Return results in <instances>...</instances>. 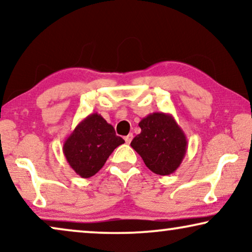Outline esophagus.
Here are the masks:
<instances>
[{
  "instance_id": "esophagus-1",
  "label": "esophagus",
  "mask_w": 252,
  "mask_h": 252,
  "mask_svg": "<svg viewBox=\"0 0 252 252\" xmlns=\"http://www.w3.org/2000/svg\"><path fill=\"white\" fill-rule=\"evenodd\" d=\"M132 139H133V134L132 133L128 134V135H127V136H125L126 143H130V141H132Z\"/></svg>"
}]
</instances>
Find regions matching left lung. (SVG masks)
Wrapping results in <instances>:
<instances>
[{"label":"left lung","mask_w":252,"mask_h":252,"mask_svg":"<svg viewBox=\"0 0 252 252\" xmlns=\"http://www.w3.org/2000/svg\"><path fill=\"white\" fill-rule=\"evenodd\" d=\"M141 133L130 146L154 173L168 175L178 170L187 151V137L170 113L154 112L139 123Z\"/></svg>","instance_id":"1"}]
</instances>
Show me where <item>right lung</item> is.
<instances>
[{
    "mask_svg": "<svg viewBox=\"0 0 252 252\" xmlns=\"http://www.w3.org/2000/svg\"><path fill=\"white\" fill-rule=\"evenodd\" d=\"M125 143L112 125L98 113H92L75 126L63 146L67 163L81 178L95 175L112 151Z\"/></svg>",
    "mask_w": 252,
    "mask_h": 252,
    "instance_id": "obj_1",
    "label": "right lung"
}]
</instances>
